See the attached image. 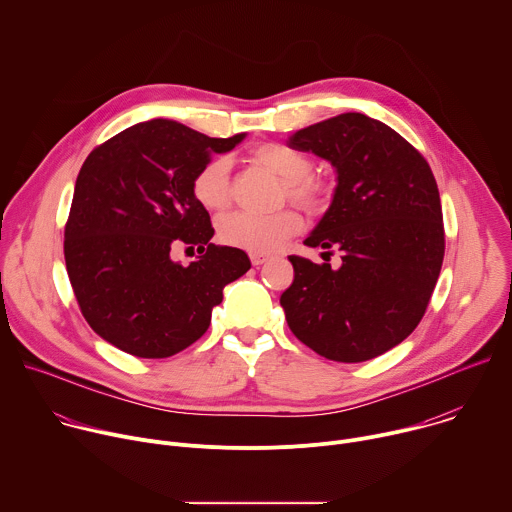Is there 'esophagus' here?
Wrapping results in <instances>:
<instances>
[{"mask_svg":"<svg viewBox=\"0 0 512 512\" xmlns=\"http://www.w3.org/2000/svg\"><path fill=\"white\" fill-rule=\"evenodd\" d=\"M249 257H251V263L255 267H259V265H263L267 261V255H263V253H249Z\"/></svg>","mask_w":512,"mask_h":512,"instance_id":"1","label":"esophagus"}]
</instances>
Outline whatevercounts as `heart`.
I'll return each mask as SVG.
<instances>
[{
    "mask_svg": "<svg viewBox=\"0 0 512 512\" xmlns=\"http://www.w3.org/2000/svg\"><path fill=\"white\" fill-rule=\"evenodd\" d=\"M255 164L267 168L283 180V194L308 210H322L330 200V184L312 174L314 162L304 152L285 143H261L251 152ZM192 196L206 210H223L231 200V176L227 158L204 162L192 178ZM304 221L296 210L275 214L229 212L218 221V239L225 245L247 249L251 253H269L281 247L289 237L302 231Z\"/></svg>",
    "mask_w": 512,
    "mask_h": 512,
    "instance_id": "b5f03b06",
    "label": "heart"
}]
</instances>
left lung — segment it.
Wrapping results in <instances>:
<instances>
[{
  "label": "left lung",
  "instance_id": "8db88e82",
  "mask_svg": "<svg viewBox=\"0 0 512 512\" xmlns=\"http://www.w3.org/2000/svg\"><path fill=\"white\" fill-rule=\"evenodd\" d=\"M287 145L334 166L332 204L304 243L342 251L338 269L289 255L294 283L279 300L287 326L324 358L371 360L417 328L442 271L433 172L395 129L362 113L314 123Z\"/></svg>",
  "mask_w": 512,
  "mask_h": 512
}]
</instances>
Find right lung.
<instances>
[{
  "mask_svg": "<svg viewBox=\"0 0 512 512\" xmlns=\"http://www.w3.org/2000/svg\"><path fill=\"white\" fill-rule=\"evenodd\" d=\"M243 137L152 119L89 154L64 227V261L79 308L103 340L139 358L172 356L208 330L225 285L251 269L245 251L210 243V216L190 188L204 162ZM178 244L196 246L199 259L172 262Z\"/></svg>",
  "mask_w": 512,
  "mask_h": 512,
  "instance_id": "right-lung-1",
  "label": "right lung"
}]
</instances>
